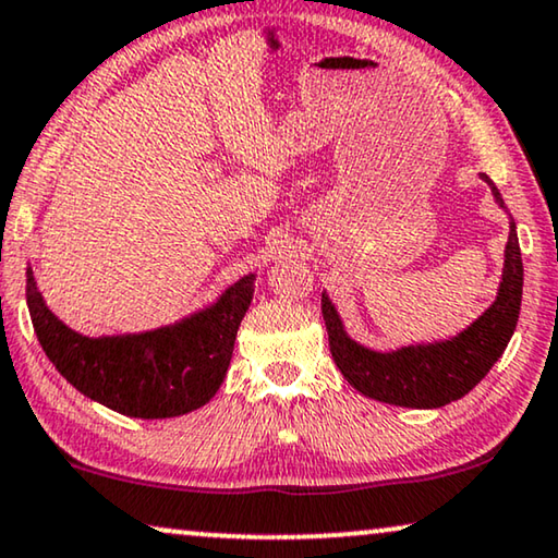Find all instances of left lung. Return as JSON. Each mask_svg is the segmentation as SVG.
Masks as SVG:
<instances>
[{
    "mask_svg": "<svg viewBox=\"0 0 558 558\" xmlns=\"http://www.w3.org/2000/svg\"><path fill=\"white\" fill-rule=\"evenodd\" d=\"M493 197L504 207V197L493 186ZM523 295V263L518 247L515 222L506 245L504 280H500L496 303L483 313L465 331L452 336L450 341L420 343V347H402L397 351H372L361 347L349 333L336 313L328 295H320V311L328 328V347L341 374L351 387L376 402L397 407H414V410H435L465 397L490 366L504 356L518 324Z\"/></svg>",
    "mask_w": 558,
    "mask_h": 558,
    "instance_id": "obj_1",
    "label": "left lung"
}]
</instances>
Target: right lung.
<instances>
[{
  "instance_id": "obj_1",
  "label": "right lung",
  "mask_w": 558,
  "mask_h": 558,
  "mask_svg": "<svg viewBox=\"0 0 558 558\" xmlns=\"http://www.w3.org/2000/svg\"><path fill=\"white\" fill-rule=\"evenodd\" d=\"M253 282L255 276L240 278L217 303L174 326L88 339L54 318L27 268V308L47 359L81 395L125 417L167 420L199 410L217 395Z\"/></svg>"
}]
</instances>
